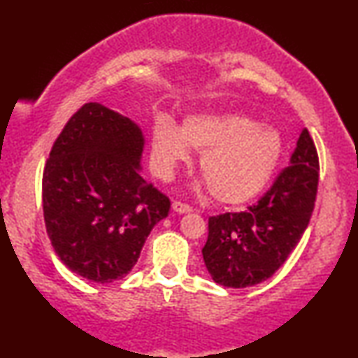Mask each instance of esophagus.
<instances>
[{"mask_svg": "<svg viewBox=\"0 0 358 358\" xmlns=\"http://www.w3.org/2000/svg\"><path fill=\"white\" fill-rule=\"evenodd\" d=\"M173 210L176 213H189V212H192V207H189L187 203H182V202H178V200H174Z\"/></svg>", "mask_w": 358, "mask_h": 358, "instance_id": "esophagus-1", "label": "esophagus"}]
</instances>
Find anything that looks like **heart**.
<instances>
[{"mask_svg":"<svg viewBox=\"0 0 358 358\" xmlns=\"http://www.w3.org/2000/svg\"><path fill=\"white\" fill-rule=\"evenodd\" d=\"M199 151L200 173L215 202L241 205L261 194L283 153L275 129L239 112L195 114L180 130L158 120L151 130V166L171 179L179 166L190 163V150Z\"/></svg>","mask_w":358,"mask_h":358,"instance_id":"heart-1","label":"heart"}]
</instances>
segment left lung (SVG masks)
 I'll return each instance as SVG.
<instances>
[{"mask_svg": "<svg viewBox=\"0 0 358 358\" xmlns=\"http://www.w3.org/2000/svg\"><path fill=\"white\" fill-rule=\"evenodd\" d=\"M320 180L317 151L303 129L296 148L272 187L246 212L208 220L202 249L212 278L229 288L257 285L278 271L310 223Z\"/></svg>", "mask_w": 358, "mask_h": 358, "instance_id": "left-lung-1", "label": "left lung"}]
</instances>
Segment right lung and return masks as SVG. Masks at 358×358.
Wrapping results in <instances>:
<instances>
[{
  "label": "right lung",
  "instance_id": "obj_1",
  "mask_svg": "<svg viewBox=\"0 0 358 358\" xmlns=\"http://www.w3.org/2000/svg\"><path fill=\"white\" fill-rule=\"evenodd\" d=\"M143 131L129 117L87 102L52 146L42 179L43 220L60 261L110 283L138 261L171 202L141 178Z\"/></svg>",
  "mask_w": 358,
  "mask_h": 358
}]
</instances>
